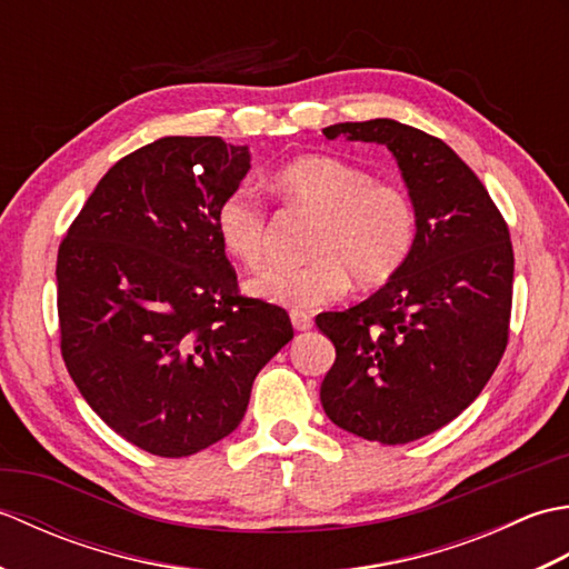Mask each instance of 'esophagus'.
Here are the masks:
<instances>
[{"label": "esophagus", "instance_id": "1", "mask_svg": "<svg viewBox=\"0 0 569 569\" xmlns=\"http://www.w3.org/2000/svg\"><path fill=\"white\" fill-rule=\"evenodd\" d=\"M291 322H293V328H296L298 332H308V330H312V318H310V316H306V312H298V310H293V312H291Z\"/></svg>", "mask_w": 569, "mask_h": 569}]
</instances>
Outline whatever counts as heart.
I'll return each instance as SVG.
<instances>
[{"label": "heart", "instance_id": "1", "mask_svg": "<svg viewBox=\"0 0 569 569\" xmlns=\"http://www.w3.org/2000/svg\"><path fill=\"white\" fill-rule=\"evenodd\" d=\"M276 190L318 214L303 266H271L249 281V293L288 310H310L340 300L349 276L361 288L389 283L416 247L418 217L403 188L379 183L357 163L312 153L283 166ZM214 232L234 261L257 269L269 253V214L247 188L224 196Z\"/></svg>", "mask_w": 569, "mask_h": 569}]
</instances>
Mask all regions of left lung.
<instances>
[{
    "label": "left lung",
    "instance_id": "left-lung-1",
    "mask_svg": "<svg viewBox=\"0 0 569 569\" xmlns=\"http://www.w3.org/2000/svg\"><path fill=\"white\" fill-rule=\"evenodd\" d=\"M322 134L389 149L418 229L389 283L355 308L316 318L337 355L320 401L337 428L406 445L455 420L499 367L513 296L509 227L442 139L396 119L332 124Z\"/></svg>",
    "mask_w": 569,
    "mask_h": 569
}]
</instances>
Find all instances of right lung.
Segmentation results:
<instances>
[{"label": "right lung", "mask_w": 569, "mask_h": 569, "mask_svg": "<svg viewBox=\"0 0 569 569\" xmlns=\"http://www.w3.org/2000/svg\"><path fill=\"white\" fill-rule=\"evenodd\" d=\"M220 137H163L117 161L60 241L70 379L107 426L159 457L196 455L247 413L293 340L288 312L239 296L214 212L251 168Z\"/></svg>", "instance_id": "add662e5"}]
</instances>
